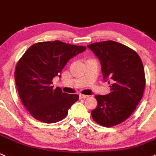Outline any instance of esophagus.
I'll return each instance as SVG.
<instances>
[{"mask_svg":"<svg viewBox=\"0 0 156 156\" xmlns=\"http://www.w3.org/2000/svg\"><path fill=\"white\" fill-rule=\"evenodd\" d=\"M89 97V95H86V94H80V98H86Z\"/></svg>","mask_w":156,"mask_h":156,"instance_id":"34e87169","label":"esophagus"}]
</instances>
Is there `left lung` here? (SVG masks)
Wrapping results in <instances>:
<instances>
[{"instance_id":"8db88e82","label":"left lung","mask_w":156,"mask_h":156,"mask_svg":"<svg viewBox=\"0 0 156 156\" xmlns=\"http://www.w3.org/2000/svg\"><path fill=\"white\" fill-rule=\"evenodd\" d=\"M88 47L100 60L104 80L111 83L107 95L94 96L98 105L91 117L104 127L115 126L132 114L142 98L146 85L142 61L132 49L113 41Z\"/></svg>"}]
</instances>
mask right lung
I'll use <instances>...</instances> for the list:
<instances>
[{
    "label": "right lung",
    "instance_id": "obj_1",
    "mask_svg": "<svg viewBox=\"0 0 156 156\" xmlns=\"http://www.w3.org/2000/svg\"><path fill=\"white\" fill-rule=\"evenodd\" d=\"M86 49L59 41L37 43L27 49L17 62L15 81L22 104L40 122L55 123L67 116L78 94L54 89L52 79L61 76L71 58Z\"/></svg>",
    "mask_w": 156,
    "mask_h": 156
}]
</instances>
